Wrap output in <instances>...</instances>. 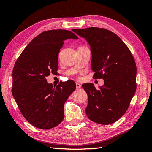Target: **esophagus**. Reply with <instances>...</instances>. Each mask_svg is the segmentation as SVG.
I'll return each mask as SVG.
<instances>
[{"instance_id":"esophagus-1","label":"esophagus","mask_w":152,"mask_h":152,"mask_svg":"<svg viewBox=\"0 0 152 152\" xmlns=\"http://www.w3.org/2000/svg\"><path fill=\"white\" fill-rule=\"evenodd\" d=\"M80 87H81L80 84L78 83V82H76V87H77V89H79V88H80Z\"/></svg>"}]
</instances>
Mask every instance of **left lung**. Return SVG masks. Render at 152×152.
<instances>
[{"label": "left lung", "mask_w": 152, "mask_h": 152, "mask_svg": "<svg viewBox=\"0 0 152 152\" xmlns=\"http://www.w3.org/2000/svg\"><path fill=\"white\" fill-rule=\"evenodd\" d=\"M91 47V68L94 79L104 85L96 89L93 84L82 87L88 96L87 117L108 125L118 121L127 111L136 89V65L130 50L115 34L104 28L73 29Z\"/></svg>", "instance_id": "obj_1"}]
</instances>
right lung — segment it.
Listing matches in <instances>:
<instances>
[{
  "mask_svg": "<svg viewBox=\"0 0 152 152\" xmlns=\"http://www.w3.org/2000/svg\"><path fill=\"white\" fill-rule=\"evenodd\" d=\"M78 39L66 30L45 31L23 50L12 70V94L21 113L32 126L41 129L57 126L64 118V104L76 89L69 80L56 86L45 77L58 69V54L66 39Z\"/></svg>",
  "mask_w": 152,
  "mask_h": 152,
  "instance_id": "obj_1",
  "label": "right lung"
}]
</instances>
